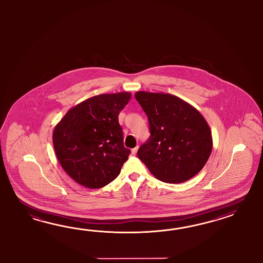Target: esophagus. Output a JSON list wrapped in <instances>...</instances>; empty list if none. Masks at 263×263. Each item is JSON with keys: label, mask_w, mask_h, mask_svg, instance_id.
Here are the masks:
<instances>
[{"label": "esophagus", "mask_w": 263, "mask_h": 263, "mask_svg": "<svg viewBox=\"0 0 263 263\" xmlns=\"http://www.w3.org/2000/svg\"><path fill=\"white\" fill-rule=\"evenodd\" d=\"M138 149H139V146L137 145L135 148H133V149H132V154H133V155H136V154H137V151H138Z\"/></svg>", "instance_id": "esophagus-1"}]
</instances>
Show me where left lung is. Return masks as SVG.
<instances>
[{"label":"left lung","mask_w":263,"mask_h":263,"mask_svg":"<svg viewBox=\"0 0 263 263\" xmlns=\"http://www.w3.org/2000/svg\"><path fill=\"white\" fill-rule=\"evenodd\" d=\"M135 98L149 122V139L138 150L139 159L164 183L180 184L195 176L213 149L204 117L171 93L140 91Z\"/></svg>","instance_id":"8db88e82"}]
</instances>
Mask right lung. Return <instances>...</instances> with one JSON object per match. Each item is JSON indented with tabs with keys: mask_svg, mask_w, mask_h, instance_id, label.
<instances>
[{
	"mask_svg": "<svg viewBox=\"0 0 263 263\" xmlns=\"http://www.w3.org/2000/svg\"><path fill=\"white\" fill-rule=\"evenodd\" d=\"M131 92L102 93L71 108L54 127L52 142L66 173L79 185L100 189L111 183L127 161L119 114Z\"/></svg>",
	"mask_w": 263,
	"mask_h": 263,
	"instance_id": "obj_1",
	"label": "right lung"
}]
</instances>
